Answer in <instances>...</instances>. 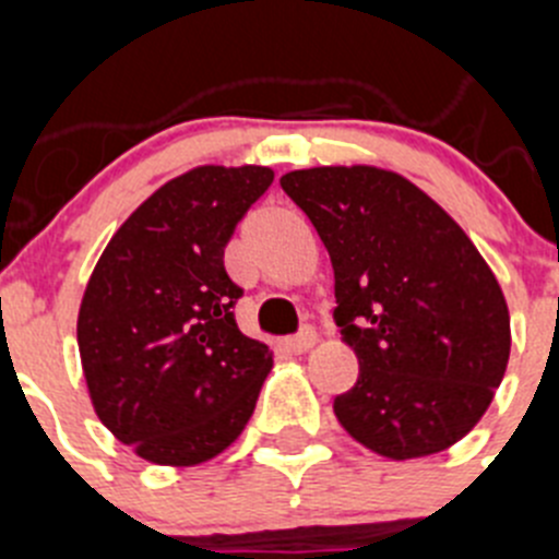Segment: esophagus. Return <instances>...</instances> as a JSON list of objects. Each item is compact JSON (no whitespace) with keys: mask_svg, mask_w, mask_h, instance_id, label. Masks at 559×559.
Masks as SVG:
<instances>
[{"mask_svg":"<svg viewBox=\"0 0 559 559\" xmlns=\"http://www.w3.org/2000/svg\"><path fill=\"white\" fill-rule=\"evenodd\" d=\"M285 344H288L290 353H296V355L308 353V349L316 344V330L313 328H302L296 335H290V338L285 341Z\"/></svg>","mask_w":559,"mask_h":559,"instance_id":"obj_1","label":"esophagus"}]
</instances>
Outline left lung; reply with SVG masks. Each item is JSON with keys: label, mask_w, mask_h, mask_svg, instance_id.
<instances>
[{"label": "left lung", "mask_w": 559, "mask_h": 559, "mask_svg": "<svg viewBox=\"0 0 559 559\" xmlns=\"http://www.w3.org/2000/svg\"><path fill=\"white\" fill-rule=\"evenodd\" d=\"M310 218L335 274V324L358 380L333 400L369 451L417 459L476 426L510 360L496 274L426 192L392 170L310 167L280 179Z\"/></svg>", "instance_id": "left-lung-1"}]
</instances>
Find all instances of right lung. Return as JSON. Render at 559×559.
Returning a JSON list of instances; mask_svg holds the SVG:
<instances>
[{"label": "right lung", "instance_id": "add662e5", "mask_svg": "<svg viewBox=\"0 0 559 559\" xmlns=\"http://www.w3.org/2000/svg\"><path fill=\"white\" fill-rule=\"evenodd\" d=\"M274 181L206 165L167 181L108 240L78 316L97 417L156 464H201L249 423L271 349L240 333L224 249Z\"/></svg>", "mask_w": 559, "mask_h": 559}]
</instances>
